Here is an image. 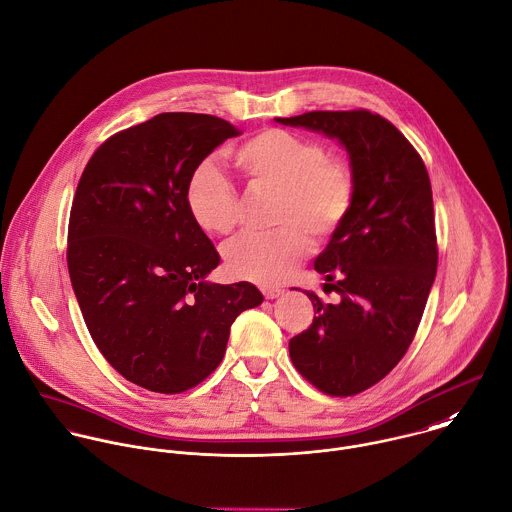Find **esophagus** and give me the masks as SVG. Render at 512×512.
Masks as SVG:
<instances>
[{"instance_id": "1", "label": "esophagus", "mask_w": 512, "mask_h": 512, "mask_svg": "<svg viewBox=\"0 0 512 512\" xmlns=\"http://www.w3.org/2000/svg\"><path fill=\"white\" fill-rule=\"evenodd\" d=\"M261 291H263L265 299H277L283 293V289H279V287H261Z\"/></svg>"}]
</instances>
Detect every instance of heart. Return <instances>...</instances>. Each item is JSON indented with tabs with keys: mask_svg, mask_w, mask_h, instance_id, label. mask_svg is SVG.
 Instances as JSON below:
<instances>
[{
	"mask_svg": "<svg viewBox=\"0 0 512 512\" xmlns=\"http://www.w3.org/2000/svg\"><path fill=\"white\" fill-rule=\"evenodd\" d=\"M235 165L253 189H273L277 231H249L223 247L227 271L243 281L277 285L311 253L315 241H327L349 217L355 203V171L343 157L311 137L271 127L243 141L233 153ZM193 221L207 233L227 235L241 219L235 185L211 163H201L185 189Z\"/></svg>",
	"mask_w": 512,
	"mask_h": 512,
	"instance_id": "1",
	"label": "heart"
}]
</instances>
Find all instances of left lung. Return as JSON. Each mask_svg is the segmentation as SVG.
Segmentation results:
<instances>
[{
    "mask_svg": "<svg viewBox=\"0 0 512 512\" xmlns=\"http://www.w3.org/2000/svg\"><path fill=\"white\" fill-rule=\"evenodd\" d=\"M275 121L339 139L355 171V203L315 259L325 291L309 293L317 317L289 341L295 369L331 397L377 385L405 357L419 329L439 263L433 189L409 139L367 109L309 111Z\"/></svg>",
    "mask_w": 512,
    "mask_h": 512,
    "instance_id": "left-lung-1",
    "label": "left lung"
}]
</instances>
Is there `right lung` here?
Wrapping results in <instances>:
<instances>
[{
    "label": "right lung",
    "instance_id": "obj_1",
    "mask_svg": "<svg viewBox=\"0 0 512 512\" xmlns=\"http://www.w3.org/2000/svg\"><path fill=\"white\" fill-rule=\"evenodd\" d=\"M239 133L215 115L159 113L105 139L77 183L67 269L83 321L107 363L147 391L205 381L233 321L263 303L247 281H205L221 257L185 201L191 173Z\"/></svg>",
    "mask_w": 512,
    "mask_h": 512
}]
</instances>
